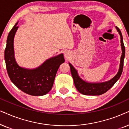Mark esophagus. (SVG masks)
<instances>
[{"instance_id":"34e87169","label":"esophagus","mask_w":129,"mask_h":129,"mask_svg":"<svg viewBox=\"0 0 129 129\" xmlns=\"http://www.w3.org/2000/svg\"><path fill=\"white\" fill-rule=\"evenodd\" d=\"M64 56L66 59H68L70 57V53L68 52V51H66V52H64Z\"/></svg>"}]
</instances>
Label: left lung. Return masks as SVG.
Segmentation results:
<instances>
[{"instance_id": "left-lung-1", "label": "left lung", "mask_w": 129, "mask_h": 129, "mask_svg": "<svg viewBox=\"0 0 129 129\" xmlns=\"http://www.w3.org/2000/svg\"><path fill=\"white\" fill-rule=\"evenodd\" d=\"M117 30L120 35L121 38V47L122 49V55L121 56L120 64L119 71L117 74L116 76L113 78L109 81L102 82V83H89L86 82L82 80L79 77L78 73L76 70L73 67L71 63H69L70 67V70L72 77H73L74 82L75 86L80 93L84 95H99L105 93L109 89H110L113 86V85L116 83L117 81L120 77L123 69V63H124V58L125 56V47L123 43L122 34L120 30L117 26H116Z\"/></svg>"}]
</instances>
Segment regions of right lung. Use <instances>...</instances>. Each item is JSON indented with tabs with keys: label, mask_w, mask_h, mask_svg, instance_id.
Here are the masks:
<instances>
[{
	"label": "right lung",
	"mask_w": 129,
	"mask_h": 129,
	"mask_svg": "<svg viewBox=\"0 0 129 129\" xmlns=\"http://www.w3.org/2000/svg\"><path fill=\"white\" fill-rule=\"evenodd\" d=\"M16 23L8 34L5 60L8 75L19 89L31 95H44L52 88L60 65L65 62L63 54L48 59L42 66L34 70L20 67L14 57L13 39L18 26Z\"/></svg>",
	"instance_id": "add662e5"
}]
</instances>
